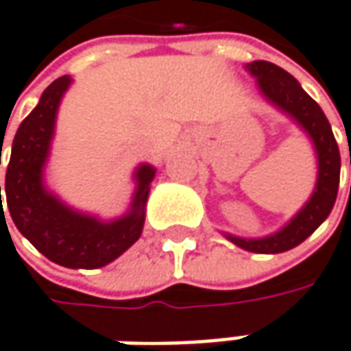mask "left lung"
<instances>
[{
    "instance_id": "left-lung-1",
    "label": "left lung",
    "mask_w": 351,
    "mask_h": 351,
    "mask_svg": "<svg viewBox=\"0 0 351 351\" xmlns=\"http://www.w3.org/2000/svg\"><path fill=\"white\" fill-rule=\"evenodd\" d=\"M250 75L258 81V89L274 107L290 114L308 133L318 155V180L310 200L304 204L278 232L264 238H238L226 234L237 246L256 254H278L292 250L310 237L334 208L340 186V149L334 138L332 127L319 105L306 93L300 83L282 67L268 61H252L246 65ZM351 165V158H350Z\"/></svg>"
}]
</instances>
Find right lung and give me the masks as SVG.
Here are the masks:
<instances>
[{
	"label": "right lung",
	"mask_w": 351,
	"mask_h": 351,
	"mask_svg": "<svg viewBox=\"0 0 351 351\" xmlns=\"http://www.w3.org/2000/svg\"><path fill=\"white\" fill-rule=\"evenodd\" d=\"M71 81L69 75L55 79L19 125L5 173V198L17 230L43 256L65 268L93 270L113 262L138 240L156 171L151 165H141L134 171L136 191L131 210L111 222L73 210L45 189L43 167L51 149L55 117ZM0 208V220H5L1 186Z\"/></svg>",
	"instance_id": "add662e5"
}]
</instances>
